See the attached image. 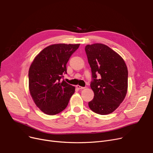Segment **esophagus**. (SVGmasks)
Returning a JSON list of instances; mask_svg holds the SVG:
<instances>
[{"mask_svg": "<svg viewBox=\"0 0 153 153\" xmlns=\"http://www.w3.org/2000/svg\"><path fill=\"white\" fill-rule=\"evenodd\" d=\"M76 88L77 89H84V88H85V87L80 86H79V85H76Z\"/></svg>", "mask_w": 153, "mask_h": 153, "instance_id": "1", "label": "esophagus"}]
</instances>
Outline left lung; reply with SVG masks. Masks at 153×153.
I'll list each match as a JSON object with an SVG mask.
<instances>
[{
	"label": "left lung",
	"instance_id": "obj_1",
	"mask_svg": "<svg viewBox=\"0 0 153 153\" xmlns=\"http://www.w3.org/2000/svg\"><path fill=\"white\" fill-rule=\"evenodd\" d=\"M85 51L92 72L90 86L94 94L89 107L98 114H111L127 94V65L120 55L105 44L86 45Z\"/></svg>",
	"mask_w": 153,
	"mask_h": 153
}]
</instances>
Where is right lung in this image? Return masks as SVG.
Masks as SVG:
<instances>
[{"label":"right lung","instance_id":"obj_1","mask_svg":"<svg viewBox=\"0 0 153 153\" xmlns=\"http://www.w3.org/2000/svg\"><path fill=\"white\" fill-rule=\"evenodd\" d=\"M79 44H52L44 48L32 62L28 72L29 89L34 103L44 113L50 115L64 111L75 86L64 80L67 62Z\"/></svg>","mask_w":153,"mask_h":153}]
</instances>
